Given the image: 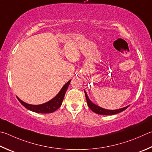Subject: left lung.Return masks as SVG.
<instances>
[{
	"label": "left lung",
	"mask_w": 152,
	"mask_h": 152,
	"mask_svg": "<svg viewBox=\"0 0 152 152\" xmlns=\"http://www.w3.org/2000/svg\"><path fill=\"white\" fill-rule=\"evenodd\" d=\"M84 93H85L86 99L88 107H90V110H92V112H95L98 114H100V115H114V114H118V113L124 111V110H125L126 109L128 108V106H126L124 107H122V108L118 109V110H106V109H104V108H103V107H101L100 106H98V105L94 104L90 100V98H88L87 93L85 90H84Z\"/></svg>",
	"instance_id": "left-lung-1"
}]
</instances>
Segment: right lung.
Wrapping results in <instances>:
<instances>
[{
    "instance_id": "add662e5",
    "label": "right lung",
    "mask_w": 152,
    "mask_h": 152,
    "mask_svg": "<svg viewBox=\"0 0 152 152\" xmlns=\"http://www.w3.org/2000/svg\"><path fill=\"white\" fill-rule=\"evenodd\" d=\"M70 80H69L67 83H66L64 86L62 88V89L60 90L58 94L53 98L50 101L44 103L40 105H32L27 104L24 102L22 101L20 98H18L16 96V98L20 102V104L23 105V106L26 107V109H28L30 111H32L36 113H41V114H49V113H52L56 111L59 107L61 106L62 103L63 102V99L64 98V95L66 94V92L68 88V86L70 85Z\"/></svg>"
}]
</instances>
